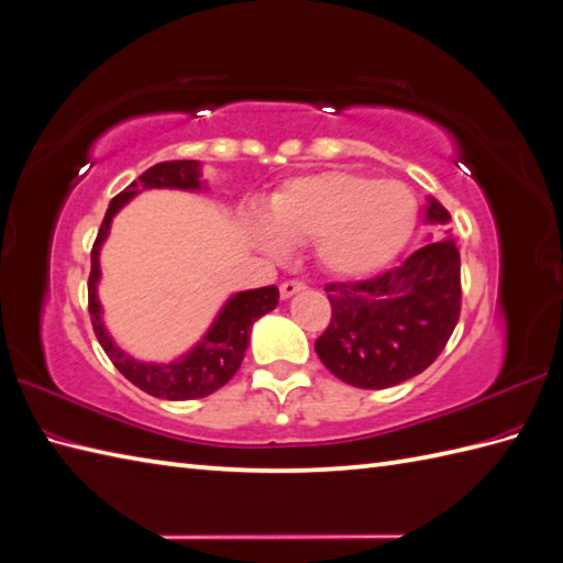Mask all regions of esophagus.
Here are the masks:
<instances>
[{
    "label": "esophagus",
    "instance_id": "obj_1",
    "mask_svg": "<svg viewBox=\"0 0 563 563\" xmlns=\"http://www.w3.org/2000/svg\"><path fill=\"white\" fill-rule=\"evenodd\" d=\"M299 290H305V283H302V280H297V278L285 280V283L280 285V297L287 299V297H292V295L299 292Z\"/></svg>",
    "mask_w": 563,
    "mask_h": 563
}]
</instances>
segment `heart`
Returning <instances> with one entry per match:
<instances>
[{"mask_svg":"<svg viewBox=\"0 0 563 563\" xmlns=\"http://www.w3.org/2000/svg\"><path fill=\"white\" fill-rule=\"evenodd\" d=\"M268 250L317 244V256L335 276L362 278L386 268L417 225V199L402 181L355 173H321L285 185L271 201Z\"/></svg>","mask_w":563,"mask_h":563,"instance_id":"heart-1","label":"heart"}]
</instances>
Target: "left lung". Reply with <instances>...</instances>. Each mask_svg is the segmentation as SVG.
<instances>
[{"instance_id":"obj_1","label":"left lung","mask_w":563,"mask_h":563,"mask_svg":"<svg viewBox=\"0 0 563 563\" xmlns=\"http://www.w3.org/2000/svg\"><path fill=\"white\" fill-rule=\"evenodd\" d=\"M429 222L451 213L429 199ZM331 323L317 338L325 369L357 388H390L434 362L461 317V252L431 242L367 280L325 285Z\"/></svg>"}]
</instances>
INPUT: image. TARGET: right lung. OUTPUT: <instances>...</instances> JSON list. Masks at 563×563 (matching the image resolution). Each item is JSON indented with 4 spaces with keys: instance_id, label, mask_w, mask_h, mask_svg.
<instances>
[{
    "instance_id": "1",
    "label": "right lung",
    "mask_w": 563,
    "mask_h": 563,
    "mask_svg": "<svg viewBox=\"0 0 563 563\" xmlns=\"http://www.w3.org/2000/svg\"><path fill=\"white\" fill-rule=\"evenodd\" d=\"M199 163L196 161H165L148 167L146 173L139 177V181H132L124 191H120L110 201L108 213H104L98 238L90 250V276H88V313L90 323L98 343L102 345L104 355L120 369L129 382L146 390L148 396L165 398V400H191L211 396L213 390L225 386L234 372L240 369L244 360L246 345H250L252 323L268 313L271 309L278 307V287L266 285L256 287V290H246L234 295L225 309L220 311L213 329L206 333L203 341L196 345L189 355H185L177 362L169 364H143L136 362L120 347H114L110 335L104 333L100 321V305L96 295V285L100 278V244L108 238L112 216L132 199L141 189H158V187H175V189H201L199 181Z\"/></svg>"
}]
</instances>
